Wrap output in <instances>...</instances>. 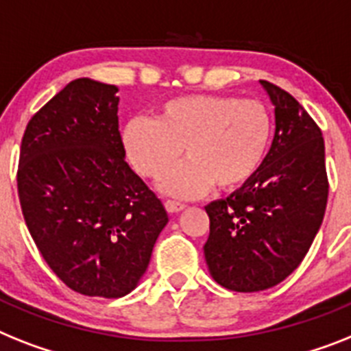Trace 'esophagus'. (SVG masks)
Wrapping results in <instances>:
<instances>
[{
	"mask_svg": "<svg viewBox=\"0 0 351 351\" xmlns=\"http://www.w3.org/2000/svg\"><path fill=\"white\" fill-rule=\"evenodd\" d=\"M165 208H167L169 213H179V211L184 210V204L179 201H167L165 202Z\"/></svg>",
	"mask_w": 351,
	"mask_h": 351,
	"instance_id": "1",
	"label": "esophagus"
}]
</instances>
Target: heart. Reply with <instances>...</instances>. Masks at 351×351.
Returning a JSON list of instances; mask_svg holds the SVG:
<instances>
[{"label": "heart", "mask_w": 351, "mask_h": 351, "mask_svg": "<svg viewBox=\"0 0 351 351\" xmlns=\"http://www.w3.org/2000/svg\"><path fill=\"white\" fill-rule=\"evenodd\" d=\"M273 136V118L260 100L226 95H184L161 104L154 118L134 117L121 129L132 169L158 178L159 190L192 199L213 184L234 190L262 169Z\"/></svg>", "instance_id": "obj_1"}]
</instances>
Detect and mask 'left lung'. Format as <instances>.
Returning <instances> with one entry per match:
<instances>
[{
    "label": "left lung",
    "instance_id": "8db88e82",
    "mask_svg": "<svg viewBox=\"0 0 351 351\" xmlns=\"http://www.w3.org/2000/svg\"><path fill=\"white\" fill-rule=\"evenodd\" d=\"M274 106V138L247 184L206 206L204 258L211 278L237 292L283 282L308 253L328 199L325 141L296 98L260 80Z\"/></svg>",
    "mask_w": 351,
    "mask_h": 351
}]
</instances>
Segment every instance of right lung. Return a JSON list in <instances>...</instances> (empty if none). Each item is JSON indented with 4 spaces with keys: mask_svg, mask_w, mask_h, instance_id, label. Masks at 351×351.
I'll use <instances>...</instances> for the list:
<instances>
[{
    "mask_svg": "<svg viewBox=\"0 0 351 351\" xmlns=\"http://www.w3.org/2000/svg\"><path fill=\"white\" fill-rule=\"evenodd\" d=\"M117 93L93 78L69 82L28 121L19 156L17 192L32 239L84 296L134 291L169 222L125 161Z\"/></svg>",
    "mask_w": 351,
    "mask_h": 351,
    "instance_id": "add662e5",
    "label": "right lung"
}]
</instances>
